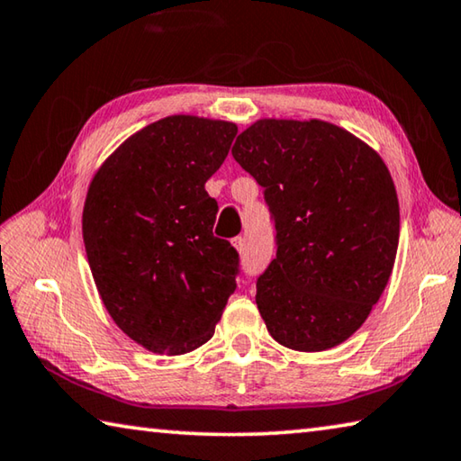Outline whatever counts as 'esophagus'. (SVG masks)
Wrapping results in <instances>:
<instances>
[{"mask_svg": "<svg viewBox=\"0 0 461 461\" xmlns=\"http://www.w3.org/2000/svg\"><path fill=\"white\" fill-rule=\"evenodd\" d=\"M232 247L237 249V251L243 255L245 253V249H247V240H245V237H237V239H232Z\"/></svg>", "mask_w": 461, "mask_h": 461, "instance_id": "obj_1", "label": "esophagus"}]
</instances>
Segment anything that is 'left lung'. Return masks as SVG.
<instances>
[{"label": "left lung", "instance_id": "8db88e82", "mask_svg": "<svg viewBox=\"0 0 461 461\" xmlns=\"http://www.w3.org/2000/svg\"><path fill=\"white\" fill-rule=\"evenodd\" d=\"M232 158L263 185L277 230L255 297L269 334L300 352L344 342L383 295L397 257L399 200L384 161L318 119L257 121Z\"/></svg>", "mask_w": 461, "mask_h": 461}]
</instances>
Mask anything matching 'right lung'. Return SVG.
I'll list each match as a JSON object with an SVG mask.
<instances>
[{
    "mask_svg": "<svg viewBox=\"0 0 461 461\" xmlns=\"http://www.w3.org/2000/svg\"><path fill=\"white\" fill-rule=\"evenodd\" d=\"M237 125L172 115L121 143L88 185L83 239L104 308L158 354H185L214 334L237 289L239 253L214 237L204 184Z\"/></svg>",
    "mask_w": 461,
    "mask_h": 461,
    "instance_id": "obj_1",
    "label": "right lung"
}]
</instances>
